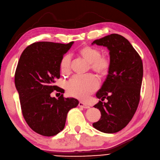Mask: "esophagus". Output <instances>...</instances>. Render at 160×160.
Listing matches in <instances>:
<instances>
[{
	"label": "esophagus",
	"mask_w": 160,
	"mask_h": 160,
	"mask_svg": "<svg viewBox=\"0 0 160 160\" xmlns=\"http://www.w3.org/2000/svg\"><path fill=\"white\" fill-rule=\"evenodd\" d=\"M79 106L81 107V108H90V106L88 105V104L84 103L81 102H80L79 103Z\"/></svg>",
	"instance_id": "esophagus-1"
}]
</instances>
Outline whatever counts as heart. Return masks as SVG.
Masks as SVG:
<instances>
[{
	"instance_id": "obj_1",
	"label": "heart",
	"mask_w": 160,
	"mask_h": 160,
	"mask_svg": "<svg viewBox=\"0 0 160 160\" xmlns=\"http://www.w3.org/2000/svg\"><path fill=\"white\" fill-rule=\"evenodd\" d=\"M78 54L90 63V69L99 76L105 75L108 72L110 67V59L106 56H101L99 49L85 45L79 49ZM70 54H66L62 57L60 61V70L63 75L70 73ZM98 84L97 78L92 74L83 77L74 76L67 83L66 90L70 96L84 99L96 90Z\"/></svg>"
}]
</instances>
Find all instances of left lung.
<instances>
[{
  "mask_svg": "<svg viewBox=\"0 0 160 160\" xmlns=\"http://www.w3.org/2000/svg\"><path fill=\"white\" fill-rule=\"evenodd\" d=\"M106 47L110 67L102 86L96 94L102 101L94 106L101 112V118L92 123L94 128L105 133L123 129L138 108L143 78V63L138 53L122 36L112 34L97 39L92 45Z\"/></svg>",
  "mask_w": 160,
  "mask_h": 160,
  "instance_id": "obj_1",
  "label": "left lung"
}]
</instances>
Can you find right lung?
<instances>
[{
    "instance_id": "obj_1",
    "label": "right lung",
    "mask_w": 160,
    "mask_h": 160,
    "mask_svg": "<svg viewBox=\"0 0 160 160\" xmlns=\"http://www.w3.org/2000/svg\"><path fill=\"white\" fill-rule=\"evenodd\" d=\"M74 42L68 44L37 42L26 48L21 54L15 72L22 115L34 132L54 136L64 128L67 114L79 104L72 97L56 99L54 90L63 92L54 86L60 77V61ZM64 93V92H63Z\"/></svg>"
}]
</instances>
